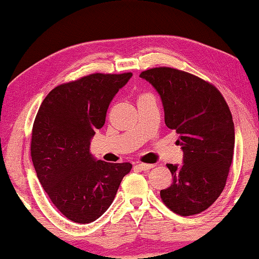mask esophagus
<instances>
[{
  "instance_id": "34e87169",
  "label": "esophagus",
  "mask_w": 259,
  "mask_h": 259,
  "mask_svg": "<svg viewBox=\"0 0 259 259\" xmlns=\"http://www.w3.org/2000/svg\"><path fill=\"white\" fill-rule=\"evenodd\" d=\"M154 166V164H144V162H140V164L137 165V167L141 169V171H148V169L153 168Z\"/></svg>"
}]
</instances>
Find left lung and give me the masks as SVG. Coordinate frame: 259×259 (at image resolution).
<instances>
[{"label":"left lung","mask_w":259,"mask_h":259,"mask_svg":"<svg viewBox=\"0 0 259 259\" xmlns=\"http://www.w3.org/2000/svg\"><path fill=\"white\" fill-rule=\"evenodd\" d=\"M160 94L165 123L176 130L184 164H167L173 183L160 191L162 203L177 214L193 215L217 200L224 190L235 148L232 114L218 88L171 67L141 72Z\"/></svg>","instance_id":"left-lung-1"}]
</instances>
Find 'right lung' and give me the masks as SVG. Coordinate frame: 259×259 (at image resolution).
Listing matches in <instances>:
<instances>
[{"label":"right lung","instance_id":"obj_1","mask_svg":"<svg viewBox=\"0 0 259 259\" xmlns=\"http://www.w3.org/2000/svg\"><path fill=\"white\" fill-rule=\"evenodd\" d=\"M132 73H94L59 84L38 108L30 155L54 206L69 221L87 224L109 207L130 162L94 160L90 145L105 125L112 99Z\"/></svg>","mask_w":259,"mask_h":259}]
</instances>
